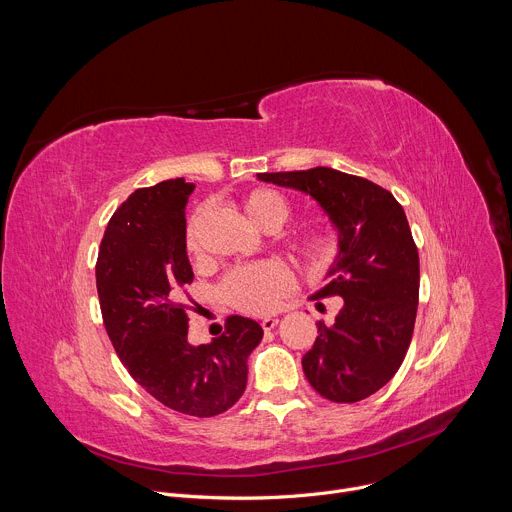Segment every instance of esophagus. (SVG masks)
<instances>
[{"mask_svg":"<svg viewBox=\"0 0 512 512\" xmlns=\"http://www.w3.org/2000/svg\"><path fill=\"white\" fill-rule=\"evenodd\" d=\"M277 324H279V320H277V318H263V320H261V328H263L265 332L273 330Z\"/></svg>","mask_w":512,"mask_h":512,"instance_id":"obj_1","label":"esophagus"}]
</instances>
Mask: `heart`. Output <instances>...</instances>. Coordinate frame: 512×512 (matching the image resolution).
<instances>
[{
	"label": "heart",
	"mask_w": 512,
	"mask_h": 512,
	"mask_svg": "<svg viewBox=\"0 0 512 512\" xmlns=\"http://www.w3.org/2000/svg\"><path fill=\"white\" fill-rule=\"evenodd\" d=\"M241 206L251 221L263 231H279L291 216L289 200L271 188H255L247 192L241 200ZM208 210L198 206L186 223L184 229V247L190 255L200 257L202 251V229L206 223ZM294 251L316 269L328 267L338 255V237L320 227H312L300 231L291 237ZM296 279L287 265L279 261H263L233 269L223 281L225 300L245 312V314H271L275 312L283 300L294 291Z\"/></svg>",
	"instance_id": "b5f03b06"
}]
</instances>
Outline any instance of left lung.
I'll return each instance as SVG.
<instances>
[{
    "instance_id": "8db88e82",
    "label": "left lung",
    "mask_w": 512,
    "mask_h": 512,
    "mask_svg": "<svg viewBox=\"0 0 512 512\" xmlns=\"http://www.w3.org/2000/svg\"><path fill=\"white\" fill-rule=\"evenodd\" d=\"M320 202L338 229V259L310 300L342 298L332 326L302 367L324 399L356 403L385 387L411 344L419 302V255L403 206L379 184L332 168L257 174Z\"/></svg>"
}]
</instances>
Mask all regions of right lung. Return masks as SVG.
Returning a JSON list of instances; mask_svg holds the SVG:
<instances>
[{
    "mask_svg": "<svg viewBox=\"0 0 512 512\" xmlns=\"http://www.w3.org/2000/svg\"><path fill=\"white\" fill-rule=\"evenodd\" d=\"M192 190L184 178L135 190L111 216L95 275L105 330L129 375L178 413L214 417L241 399L263 328L229 316L210 344L188 342L182 298L194 273L184 208Z\"/></svg>",
    "mask_w": 512,
    "mask_h": 512,
    "instance_id": "add662e5",
    "label": "right lung"
}]
</instances>
